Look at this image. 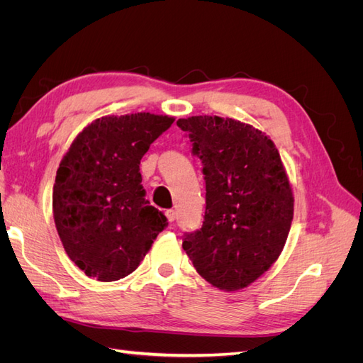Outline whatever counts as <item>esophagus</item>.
<instances>
[{
    "label": "esophagus",
    "instance_id": "34e87169",
    "mask_svg": "<svg viewBox=\"0 0 363 363\" xmlns=\"http://www.w3.org/2000/svg\"><path fill=\"white\" fill-rule=\"evenodd\" d=\"M164 215H167L169 223H174V219H175V211H172V208H169V211L164 212Z\"/></svg>",
    "mask_w": 363,
    "mask_h": 363
}]
</instances>
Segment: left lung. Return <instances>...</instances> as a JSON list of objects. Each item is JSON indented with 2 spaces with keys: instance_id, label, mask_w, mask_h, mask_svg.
<instances>
[{
  "instance_id": "8db88e82",
  "label": "left lung",
  "mask_w": 363,
  "mask_h": 363,
  "mask_svg": "<svg viewBox=\"0 0 363 363\" xmlns=\"http://www.w3.org/2000/svg\"><path fill=\"white\" fill-rule=\"evenodd\" d=\"M203 163L206 212L183 250L196 272L221 291L244 289L286 244L294 195L279 150L260 130L232 118L177 121Z\"/></svg>"
}]
</instances>
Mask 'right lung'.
Listing matches in <instances>:
<instances>
[{"label":"right lung","mask_w":363,"mask_h":363,"mask_svg":"<svg viewBox=\"0 0 363 363\" xmlns=\"http://www.w3.org/2000/svg\"><path fill=\"white\" fill-rule=\"evenodd\" d=\"M172 123L148 112L98 118L63 156L52 188L54 223L67 255L87 277L124 279L168 225L145 199L139 164Z\"/></svg>","instance_id":"1"}]
</instances>
